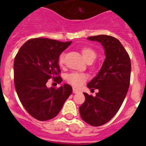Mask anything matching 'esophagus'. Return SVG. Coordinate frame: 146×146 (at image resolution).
Here are the masks:
<instances>
[{
  "mask_svg": "<svg viewBox=\"0 0 146 146\" xmlns=\"http://www.w3.org/2000/svg\"><path fill=\"white\" fill-rule=\"evenodd\" d=\"M79 92V90L77 88H73V93H74V94H77V93Z\"/></svg>",
  "mask_w": 146,
  "mask_h": 146,
  "instance_id": "obj_1",
  "label": "esophagus"
}]
</instances>
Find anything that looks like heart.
I'll list each match as a JSON object with an SVG mask.
<instances>
[{
  "label": "heart",
  "mask_w": 146,
  "mask_h": 146,
  "mask_svg": "<svg viewBox=\"0 0 146 146\" xmlns=\"http://www.w3.org/2000/svg\"><path fill=\"white\" fill-rule=\"evenodd\" d=\"M82 55L84 58L85 60L86 61H94L95 58H96V53L93 49L90 48V47H84L82 48ZM64 58H65V55L64 53L61 54L59 57V64L60 65H63L64 63ZM66 81L69 82V84L73 86L74 87L79 88L82 86L83 83L87 80V75L83 73H79V72H72L70 74H67Z\"/></svg>",
  "instance_id": "obj_1"
}]
</instances>
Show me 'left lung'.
<instances>
[{"label": "left lung", "mask_w": 146, "mask_h": 146, "mask_svg": "<svg viewBox=\"0 0 146 146\" xmlns=\"http://www.w3.org/2000/svg\"><path fill=\"white\" fill-rule=\"evenodd\" d=\"M100 42L104 47L105 59L101 69L88 83V88L98 89L96 96L83 93L84 103L80 107L82 119L93 126L106 123L121 108L130 83L131 61L119 40L108 35L88 37Z\"/></svg>", "instance_id": "8db88e82"}]
</instances>
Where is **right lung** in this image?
Returning a JSON list of instances; mask_svg holds the SVG:
<instances>
[{"mask_svg":"<svg viewBox=\"0 0 146 146\" xmlns=\"http://www.w3.org/2000/svg\"><path fill=\"white\" fill-rule=\"evenodd\" d=\"M72 42H61L47 38H32L20 47L14 62V81L17 94L27 112L38 121L55 117L72 93L64 83L58 88H48L52 78L60 84L62 78L59 56Z\"/></svg>","mask_w":146,"mask_h":146,"instance_id":"add662e5","label":"right lung"}]
</instances>
